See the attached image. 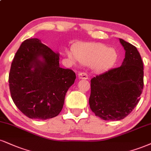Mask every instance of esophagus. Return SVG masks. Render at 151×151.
Instances as JSON below:
<instances>
[{
  "mask_svg": "<svg viewBox=\"0 0 151 151\" xmlns=\"http://www.w3.org/2000/svg\"><path fill=\"white\" fill-rule=\"evenodd\" d=\"M78 77H79V79H87L88 77V74L85 73V72H80V73H79V74H78Z\"/></svg>",
  "mask_w": 151,
  "mask_h": 151,
  "instance_id": "34e87169",
  "label": "esophagus"
}]
</instances>
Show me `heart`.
<instances>
[{
	"mask_svg": "<svg viewBox=\"0 0 151 151\" xmlns=\"http://www.w3.org/2000/svg\"><path fill=\"white\" fill-rule=\"evenodd\" d=\"M74 59L81 64L93 66L99 72L108 70L117 63L118 53L115 48L101 43L85 42L72 48ZM71 58L72 55H70Z\"/></svg>",
	"mask_w": 151,
	"mask_h": 151,
	"instance_id": "obj_1",
	"label": "heart"
}]
</instances>
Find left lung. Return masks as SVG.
<instances>
[{
	"instance_id": "8db88e82",
	"label": "left lung",
	"mask_w": 151,
	"mask_h": 151,
	"mask_svg": "<svg viewBox=\"0 0 151 151\" xmlns=\"http://www.w3.org/2000/svg\"><path fill=\"white\" fill-rule=\"evenodd\" d=\"M119 41L125 50L122 65L91 79L90 108L104 120H120L129 115L143 88V64L137 48Z\"/></svg>"
}]
</instances>
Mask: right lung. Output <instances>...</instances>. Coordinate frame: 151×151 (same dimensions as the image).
<instances>
[{"instance_id": "obj_1", "label": "right lung", "mask_w": 151, "mask_h": 151, "mask_svg": "<svg viewBox=\"0 0 151 151\" xmlns=\"http://www.w3.org/2000/svg\"><path fill=\"white\" fill-rule=\"evenodd\" d=\"M59 56L37 39L25 40L14 55L8 79L10 95L29 118L50 119L63 109L76 74L60 68Z\"/></svg>"}]
</instances>
